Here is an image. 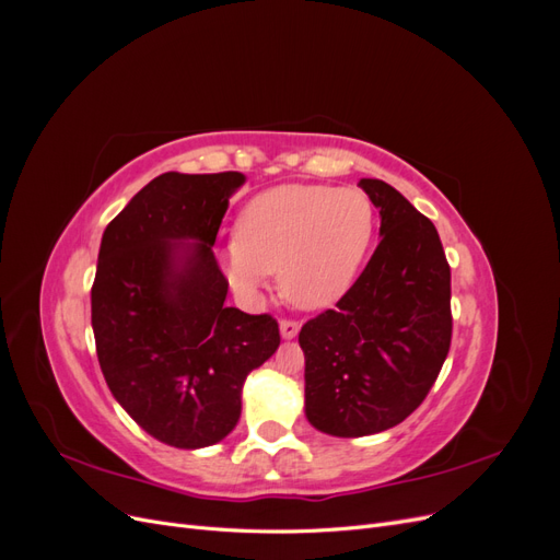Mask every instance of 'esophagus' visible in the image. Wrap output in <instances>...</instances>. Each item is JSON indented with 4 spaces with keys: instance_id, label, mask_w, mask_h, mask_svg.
Instances as JSON below:
<instances>
[{
    "instance_id": "esophagus-1",
    "label": "esophagus",
    "mask_w": 560,
    "mask_h": 560,
    "mask_svg": "<svg viewBox=\"0 0 560 560\" xmlns=\"http://www.w3.org/2000/svg\"><path fill=\"white\" fill-rule=\"evenodd\" d=\"M299 329H301V325L296 319H282L280 322V334H282V338H294L296 334H299Z\"/></svg>"
}]
</instances>
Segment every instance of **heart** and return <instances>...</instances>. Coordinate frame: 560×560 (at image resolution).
Listing matches in <instances>:
<instances>
[{
	"instance_id": "1",
	"label": "heart",
	"mask_w": 560,
	"mask_h": 560,
	"mask_svg": "<svg viewBox=\"0 0 560 560\" xmlns=\"http://www.w3.org/2000/svg\"><path fill=\"white\" fill-rule=\"evenodd\" d=\"M376 210L358 186L290 184L252 198L224 254L235 290L254 294L278 270L282 296L299 308L341 299L366 257Z\"/></svg>"
}]
</instances>
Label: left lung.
<instances>
[{"label":"left lung","instance_id":"obj_1","mask_svg":"<svg viewBox=\"0 0 560 560\" xmlns=\"http://www.w3.org/2000/svg\"><path fill=\"white\" fill-rule=\"evenodd\" d=\"M381 243L336 308L301 327L306 416L334 436L399 425L428 397L451 348V266L434 224L393 186L360 182Z\"/></svg>","mask_w":560,"mask_h":560}]
</instances>
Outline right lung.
Here are the masks:
<instances>
[{"label":"right lung","instance_id":"add662e5","mask_svg":"<svg viewBox=\"0 0 560 560\" xmlns=\"http://www.w3.org/2000/svg\"><path fill=\"white\" fill-rule=\"evenodd\" d=\"M241 173L151 179L105 229L91 290L97 362L116 401L159 442L200 448L241 418L252 369L280 346L278 319L226 308L212 252ZM199 243L179 262L175 240Z\"/></svg>","mask_w":560,"mask_h":560}]
</instances>
